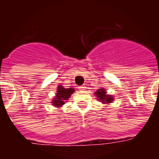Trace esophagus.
I'll return each mask as SVG.
<instances>
[{
  "label": "esophagus",
  "mask_w": 159,
  "mask_h": 159,
  "mask_svg": "<svg viewBox=\"0 0 159 159\" xmlns=\"http://www.w3.org/2000/svg\"><path fill=\"white\" fill-rule=\"evenodd\" d=\"M85 88H86V87H85V86H80V87H78V89H79L80 91L85 90Z\"/></svg>",
  "instance_id": "obj_1"
}]
</instances>
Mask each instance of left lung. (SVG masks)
<instances>
[{
    "label": "left lung",
    "mask_w": 159,
    "mask_h": 159,
    "mask_svg": "<svg viewBox=\"0 0 159 159\" xmlns=\"http://www.w3.org/2000/svg\"><path fill=\"white\" fill-rule=\"evenodd\" d=\"M95 95L98 97V100L101 101L103 104H110L114 101L113 97L111 95L106 94V92L104 88L97 90V92H95Z\"/></svg>",
    "instance_id": "obj_1"
}]
</instances>
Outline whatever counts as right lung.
<instances>
[{"mask_svg": "<svg viewBox=\"0 0 159 159\" xmlns=\"http://www.w3.org/2000/svg\"><path fill=\"white\" fill-rule=\"evenodd\" d=\"M74 92L75 90L73 88H64L62 86L57 87L56 97L52 101V103L55 107H61L66 102L65 101L68 100Z\"/></svg>", "mask_w": 159, "mask_h": 159, "instance_id": "1", "label": "right lung"}]
</instances>
